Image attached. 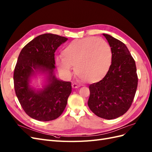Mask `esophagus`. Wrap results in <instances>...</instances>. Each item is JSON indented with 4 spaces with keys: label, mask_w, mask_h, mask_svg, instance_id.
<instances>
[{
    "label": "esophagus",
    "mask_w": 152,
    "mask_h": 152,
    "mask_svg": "<svg viewBox=\"0 0 152 152\" xmlns=\"http://www.w3.org/2000/svg\"><path fill=\"white\" fill-rule=\"evenodd\" d=\"M72 86L73 88H79L80 86L79 85H77V84L75 83H72Z\"/></svg>",
    "instance_id": "esophagus-1"
}]
</instances>
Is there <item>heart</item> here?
<instances>
[{
	"instance_id": "1",
	"label": "heart",
	"mask_w": 152,
	"mask_h": 152,
	"mask_svg": "<svg viewBox=\"0 0 152 152\" xmlns=\"http://www.w3.org/2000/svg\"><path fill=\"white\" fill-rule=\"evenodd\" d=\"M62 55L55 60L62 75L70 76L71 66H75L77 75L91 83L104 78L112 63L111 47L101 37L74 40L64 48Z\"/></svg>"
}]
</instances>
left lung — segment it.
I'll return each mask as SVG.
<instances>
[{
    "mask_svg": "<svg viewBox=\"0 0 152 152\" xmlns=\"http://www.w3.org/2000/svg\"><path fill=\"white\" fill-rule=\"evenodd\" d=\"M112 51V63L101 81L89 86L88 107L102 118L112 120L126 113L135 96L138 77L135 60L124 42L103 34Z\"/></svg>",
    "mask_w": 152,
    "mask_h": 152,
    "instance_id": "8db88e82",
    "label": "left lung"
}]
</instances>
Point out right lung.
Segmentation results:
<instances>
[{
	"label": "right lung",
	"mask_w": 152,
	"mask_h": 152,
	"mask_svg": "<svg viewBox=\"0 0 152 152\" xmlns=\"http://www.w3.org/2000/svg\"><path fill=\"white\" fill-rule=\"evenodd\" d=\"M68 39L57 34H45L34 38L21 50L14 71V88L21 106L31 118L42 122L57 119L67 103L72 87L53 75L55 52ZM49 73V84L36 93L29 86L33 69Z\"/></svg>",
	"instance_id": "1"
}]
</instances>
